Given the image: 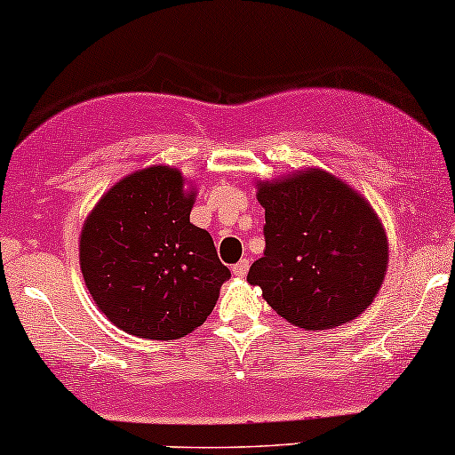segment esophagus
Masks as SVG:
<instances>
[{
  "label": "esophagus",
  "mask_w": 455,
  "mask_h": 455,
  "mask_svg": "<svg viewBox=\"0 0 455 455\" xmlns=\"http://www.w3.org/2000/svg\"><path fill=\"white\" fill-rule=\"evenodd\" d=\"M250 269V260L248 259H242L237 262V265H233V275L235 277H245V273Z\"/></svg>",
  "instance_id": "esophagus-1"
}]
</instances>
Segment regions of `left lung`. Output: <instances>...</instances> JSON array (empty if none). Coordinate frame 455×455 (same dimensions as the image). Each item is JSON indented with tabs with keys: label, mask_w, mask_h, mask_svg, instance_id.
I'll use <instances>...</instances> for the list:
<instances>
[{
	"label": "left lung",
	"mask_w": 455,
	"mask_h": 455,
	"mask_svg": "<svg viewBox=\"0 0 455 455\" xmlns=\"http://www.w3.org/2000/svg\"><path fill=\"white\" fill-rule=\"evenodd\" d=\"M265 256L248 282L290 324L326 331L373 303L387 269L384 224L369 201L322 169L259 182Z\"/></svg>",
	"instance_id": "8db88e82"
}]
</instances>
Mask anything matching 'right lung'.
Instances as JSON below:
<instances>
[{
	"mask_svg": "<svg viewBox=\"0 0 455 455\" xmlns=\"http://www.w3.org/2000/svg\"><path fill=\"white\" fill-rule=\"evenodd\" d=\"M155 165L116 182L80 233V269L92 300L120 331L172 341L201 326L231 271L212 235L190 222L195 188Z\"/></svg>",
	"mask_w": 455,
	"mask_h": 455,
	"instance_id": "add662e5",
	"label": "right lung"
}]
</instances>
